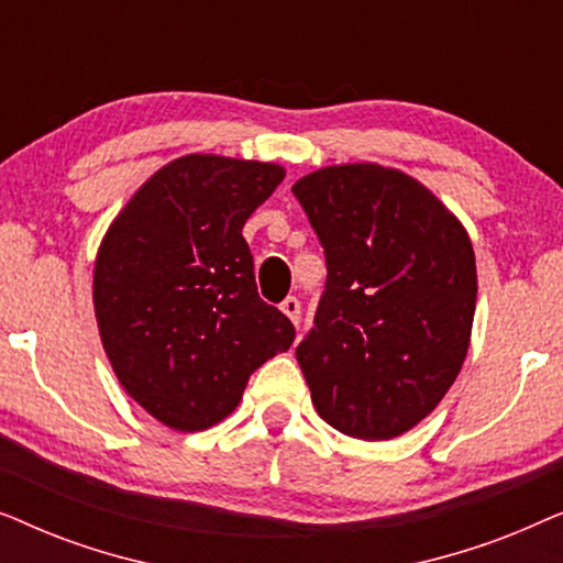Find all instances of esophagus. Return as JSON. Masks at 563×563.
Listing matches in <instances>:
<instances>
[{"label":"esophagus","instance_id":"esophagus-1","mask_svg":"<svg viewBox=\"0 0 563 563\" xmlns=\"http://www.w3.org/2000/svg\"><path fill=\"white\" fill-rule=\"evenodd\" d=\"M282 312L287 314V318L295 322V325H299V318H302V305H299L297 297H287L282 302Z\"/></svg>","mask_w":563,"mask_h":563}]
</instances>
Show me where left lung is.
Listing matches in <instances>:
<instances>
[{
	"mask_svg": "<svg viewBox=\"0 0 563 563\" xmlns=\"http://www.w3.org/2000/svg\"><path fill=\"white\" fill-rule=\"evenodd\" d=\"M325 251L314 325L297 345L314 410L389 441L435 410L468 351L474 249L461 222L395 168H320L291 187Z\"/></svg>",
	"mask_w": 563,
	"mask_h": 563,
	"instance_id": "8db88e82",
	"label": "left lung"
}]
</instances>
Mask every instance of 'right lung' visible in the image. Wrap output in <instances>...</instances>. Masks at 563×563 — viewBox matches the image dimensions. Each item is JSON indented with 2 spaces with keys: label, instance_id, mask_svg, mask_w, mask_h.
I'll return each mask as SVG.
<instances>
[{
  "label": "right lung",
  "instance_id": "right-lung-1",
  "mask_svg": "<svg viewBox=\"0 0 563 563\" xmlns=\"http://www.w3.org/2000/svg\"><path fill=\"white\" fill-rule=\"evenodd\" d=\"M284 168L184 156L137 189L95 266L99 335L137 405L176 430H205L241 402L249 376L287 351L295 325L264 302L245 220Z\"/></svg>",
  "mask_w": 563,
  "mask_h": 563
}]
</instances>
